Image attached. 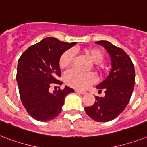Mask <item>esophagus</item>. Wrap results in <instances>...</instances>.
I'll return each mask as SVG.
<instances>
[{
	"instance_id": "1",
	"label": "esophagus",
	"mask_w": 147,
	"mask_h": 147,
	"mask_svg": "<svg viewBox=\"0 0 147 147\" xmlns=\"http://www.w3.org/2000/svg\"><path fill=\"white\" fill-rule=\"evenodd\" d=\"M76 92L78 93V94H86V91H84V90H76Z\"/></svg>"
}]
</instances>
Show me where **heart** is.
<instances>
[{
    "mask_svg": "<svg viewBox=\"0 0 147 147\" xmlns=\"http://www.w3.org/2000/svg\"><path fill=\"white\" fill-rule=\"evenodd\" d=\"M84 51L90 60L95 64H100L104 60V53L100 49L88 48L84 49ZM74 57L75 52L73 50L69 49L65 51L59 58V67L65 69L69 66L73 61ZM97 68L100 69L101 66L97 65ZM64 79L66 84L70 87L78 89H84L96 82V76L93 73H82L76 70H70L65 75Z\"/></svg>",
    "mask_w": 147,
    "mask_h": 147,
    "instance_id": "1",
    "label": "heart"
}]
</instances>
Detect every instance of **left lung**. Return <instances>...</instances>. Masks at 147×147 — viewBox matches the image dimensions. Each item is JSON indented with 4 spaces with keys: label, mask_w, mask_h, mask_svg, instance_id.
Instances as JSON below:
<instances>
[{
    "label": "left lung",
    "mask_w": 147,
    "mask_h": 147,
    "mask_svg": "<svg viewBox=\"0 0 147 147\" xmlns=\"http://www.w3.org/2000/svg\"><path fill=\"white\" fill-rule=\"evenodd\" d=\"M102 45L110 56L112 69L107 78L96 86L99 92L105 91V96H95L91 107H85L89 117L99 122L115 119L126 108L133 92L135 71L129 56L120 47L107 40L96 41Z\"/></svg>",
    "instance_id": "1"
}]
</instances>
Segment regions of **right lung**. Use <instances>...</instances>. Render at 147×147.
Segmentation results:
<instances>
[{
  "mask_svg": "<svg viewBox=\"0 0 147 147\" xmlns=\"http://www.w3.org/2000/svg\"><path fill=\"white\" fill-rule=\"evenodd\" d=\"M49 37L28 47L19 59L17 81L20 99L26 111L40 121L52 120L59 115L67 94L72 88L65 86L53 93L49 91L51 84H62L59 58L65 51L76 45Z\"/></svg>",
  "mask_w": 147,
  "mask_h": 147,
  "instance_id": "obj_1",
  "label": "right lung"
}]
</instances>
